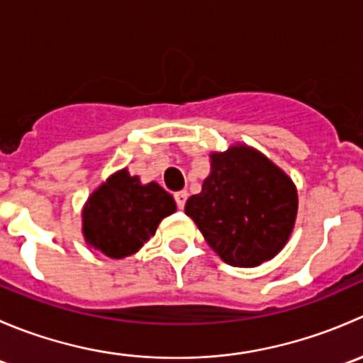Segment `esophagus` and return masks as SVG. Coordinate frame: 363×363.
<instances>
[{"label":"esophagus","mask_w":363,"mask_h":363,"mask_svg":"<svg viewBox=\"0 0 363 363\" xmlns=\"http://www.w3.org/2000/svg\"><path fill=\"white\" fill-rule=\"evenodd\" d=\"M174 199H175V203H177L179 208H184L186 200H188V193H186V191H179V193H175Z\"/></svg>","instance_id":"obj_1"}]
</instances>
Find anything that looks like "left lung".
Listing matches in <instances>:
<instances>
[{"mask_svg":"<svg viewBox=\"0 0 363 363\" xmlns=\"http://www.w3.org/2000/svg\"><path fill=\"white\" fill-rule=\"evenodd\" d=\"M298 196L286 172L246 144L211 152V174L184 212L216 255L232 267H258L294 232Z\"/></svg>","mask_w":363,"mask_h":363,"instance_id":"obj_1","label":"left lung"}]
</instances>
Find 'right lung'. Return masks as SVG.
Returning a JSON list of instances; mask_svg holds the SVG:
<instances>
[{"instance_id": "1", "label": "right lung", "mask_w": 363, "mask_h": 363, "mask_svg": "<svg viewBox=\"0 0 363 363\" xmlns=\"http://www.w3.org/2000/svg\"><path fill=\"white\" fill-rule=\"evenodd\" d=\"M175 208L174 196L158 182L142 184L138 175L121 168L84 203V240L108 258L123 259L140 250Z\"/></svg>"}]
</instances>
